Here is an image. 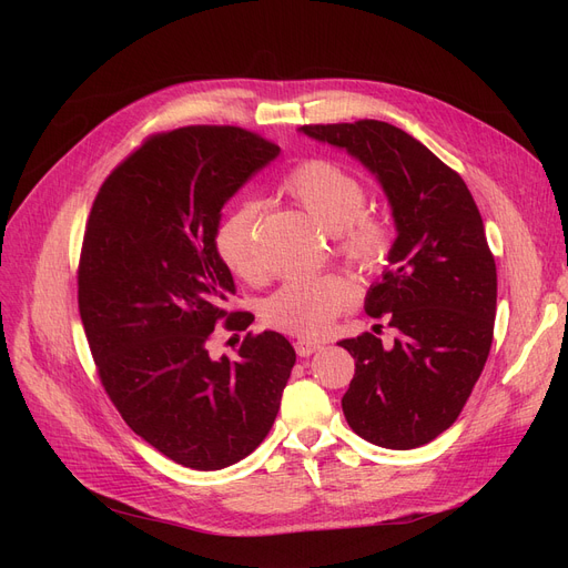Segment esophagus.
Returning <instances> with one entry per match:
<instances>
[{
  "instance_id": "obj_1",
  "label": "esophagus",
  "mask_w": 568,
  "mask_h": 568,
  "mask_svg": "<svg viewBox=\"0 0 568 568\" xmlns=\"http://www.w3.org/2000/svg\"><path fill=\"white\" fill-rule=\"evenodd\" d=\"M322 345L317 341H308V338H300L294 343V352L300 356H311L313 352H317Z\"/></svg>"
}]
</instances>
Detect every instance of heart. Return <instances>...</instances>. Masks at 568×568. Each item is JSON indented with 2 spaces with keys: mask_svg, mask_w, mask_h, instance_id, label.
Here are the masks:
<instances>
[{
  "mask_svg": "<svg viewBox=\"0 0 568 568\" xmlns=\"http://www.w3.org/2000/svg\"><path fill=\"white\" fill-rule=\"evenodd\" d=\"M285 191L324 232L334 234L338 255L356 268L375 274L389 260L392 225L366 212L368 186L354 172L334 161H304L285 179ZM257 219L260 206L244 202L216 230L221 262L244 281H260L262 276ZM352 302V283L338 274H326L283 283L262 302L260 313L272 329L294 336H317Z\"/></svg>",
  "mask_w": 568,
  "mask_h": 568,
  "instance_id": "heart-1",
  "label": "heart"
}]
</instances>
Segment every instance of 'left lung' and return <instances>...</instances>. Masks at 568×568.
<instances>
[{
  "label": "left lung",
  "mask_w": 568,
  "mask_h": 568,
  "mask_svg": "<svg viewBox=\"0 0 568 568\" xmlns=\"http://www.w3.org/2000/svg\"><path fill=\"white\" fill-rule=\"evenodd\" d=\"M302 131L347 149L392 202L398 236L366 313H389L398 338L384 347L366 332L338 343L354 356L343 412L371 444L416 449L454 426L493 345L497 268L479 206L456 170L392 124L359 119Z\"/></svg>",
  "instance_id": "obj_1"
}]
</instances>
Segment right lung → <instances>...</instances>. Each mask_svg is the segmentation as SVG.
I'll return each instance as SVG.
<instances>
[{"label":"right lung","mask_w":568,"mask_h":568,"mask_svg":"<svg viewBox=\"0 0 568 568\" xmlns=\"http://www.w3.org/2000/svg\"><path fill=\"white\" fill-rule=\"evenodd\" d=\"M278 152L239 126L154 133L108 174L84 225L78 308L99 379L129 428L184 467L253 454L296 362L276 332H248L236 362L209 352L221 322L236 334L253 322L225 308L221 209Z\"/></svg>","instance_id":"right-lung-1"}]
</instances>
